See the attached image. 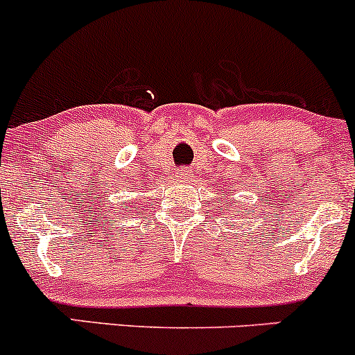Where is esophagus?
Segmentation results:
<instances>
[{
	"mask_svg": "<svg viewBox=\"0 0 355 355\" xmlns=\"http://www.w3.org/2000/svg\"><path fill=\"white\" fill-rule=\"evenodd\" d=\"M176 178L179 179V181H191V179L194 178V174H193V171L184 169V167H182V169H179L176 173Z\"/></svg>",
	"mask_w": 355,
	"mask_h": 355,
	"instance_id": "esophagus-1",
	"label": "esophagus"
}]
</instances>
